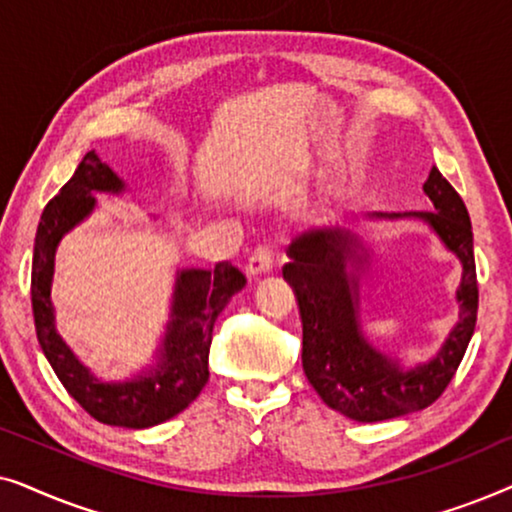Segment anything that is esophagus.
Listing matches in <instances>:
<instances>
[{
  "label": "esophagus",
  "instance_id": "34e87169",
  "mask_svg": "<svg viewBox=\"0 0 512 512\" xmlns=\"http://www.w3.org/2000/svg\"><path fill=\"white\" fill-rule=\"evenodd\" d=\"M272 265H275V254H272V249L258 247L254 254L249 256L247 268L244 270H247L249 277H256V275H265V272H270Z\"/></svg>",
  "mask_w": 512,
  "mask_h": 512
}]
</instances>
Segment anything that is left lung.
I'll use <instances>...</instances> for the list:
<instances>
[{
    "instance_id": "obj_1",
    "label": "left lung",
    "mask_w": 512,
    "mask_h": 512,
    "mask_svg": "<svg viewBox=\"0 0 512 512\" xmlns=\"http://www.w3.org/2000/svg\"><path fill=\"white\" fill-rule=\"evenodd\" d=\"M433 212H368L345 226L312 228L291 242L284 279L303 324V370L328 408L354 422H384L431 405L457 373L478 317L473 230L464 200L433 165L424 181ZM417 220L462 265L458 324L426 362L405 364L367 338L360 319V282L372 262L377 222ZM371 228L368 229L367 226Z\"/></svg>"
}]
</instances>
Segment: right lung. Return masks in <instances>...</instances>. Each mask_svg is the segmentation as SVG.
Listing matches in <instances>:
<instances>
[{"instance_id": "1", "label": "right lung", "mask_w": 512, "mask_h": 512, "mask_svg": "<svg viewBox=\"0 0 512 512\" xmlns=\"http://www.w3.org/2000/svg\"><path fill=\"white\" fill-rule=\"evenodd\" d=\"M130 188L95 151H88L72 179L41 214L32 256V312L39 345L62 387L97 422L149 429L186 410L209 380L212 331L223 307L247 279L230 263L214 270L177 268L163 335L149 363L123 380H102L72 352L55 326L51 286L62 237L97 209L95 195H125Z\"/></svg>"}]
</instances>
